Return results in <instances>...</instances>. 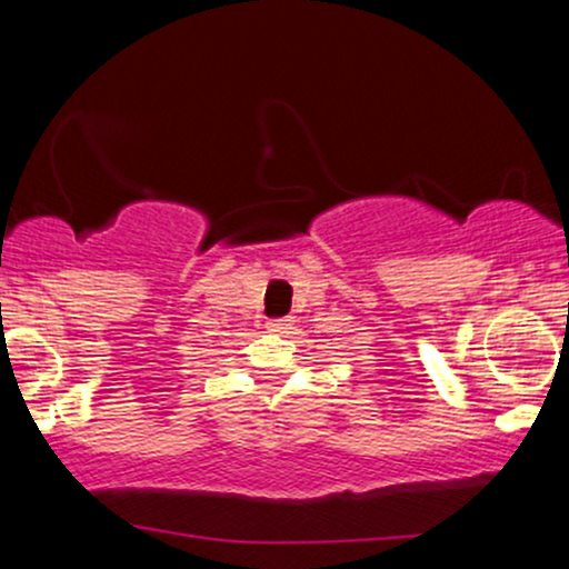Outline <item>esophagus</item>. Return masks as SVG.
Returning a JSON list of instances; mask_svg holds the SVG:
<instances>
[{"label":"esophagus","mask_w":569,"mask_h":569,"mask_svg":"<svg viewBox=\"0 0 569 569\" xmlns=\"http://www.w3.org/2000/svg\"><path fill=\"white\" fill-rule=\"evenodd\" d=\"M267 327H270V332H286V329H289V323H286V318H272Z\"/></svg>","instance_id":"1"}]
</instances>
